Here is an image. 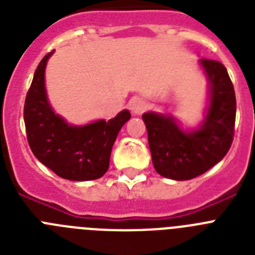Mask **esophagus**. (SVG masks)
Here are the masks:
<instances>
[{"mask_svg": "<svg viewBox=\"0 0 255 255\" xmlns=\"http://www.w3.org/2000/svg\"><path fill=\"white\" fill-rule=\"evenodd\" d=\"M145 108H147V103L145 101L141 100V98H134L130 102V110L134 115H140L145 111Z\"/></svg>", "mask_w": 255, "mask_h": 255, "instance_id": "obj_1", "label": "esophagus"}]
</instances>
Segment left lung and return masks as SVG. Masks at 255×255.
<instances>
[{
  "label": "left lung",
  "instance_id": "8db88e82",
  "mask_svg": "<svg viewBox=\"0 0 255 255\" xmlns=\"http://www.w3.org/2000/svg\"><path fill=\"white\" fill-rule=\"evenodd\" d=\"M200 65L209 80L211 102L199 129L184 131L172 116L143 115L153 166L167 179L199 176L224 158L233 144L236 117L233 82L220 61L202 58Z\"/></svg>",
  "mask_w": 255,
  "mask_h": 255
}]
</instances>
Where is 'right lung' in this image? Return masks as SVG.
<instances>
[{
  "label": "right lung",
  "mask_w": 255,
  "mask_h": 255,
  "mask_svg": "<svg viewBox=\"0 0 255 255\" xmlns=\"http://www.w3.org/2000/svg\"><path fill=\"white\" fill-rule=\"evenodd\" d=\"M52 52L38 65L24 105L26 138L33 154L57 176L73 181L100 179L107 172L117 134L130 120L128 110L111 120L69 125L52 111L44 88V70Z\"/></svg>",
  "instance_id": "obj_1"
}]
</instances>
